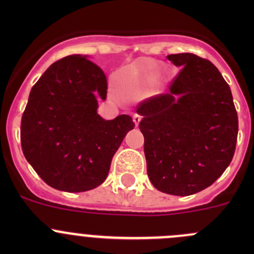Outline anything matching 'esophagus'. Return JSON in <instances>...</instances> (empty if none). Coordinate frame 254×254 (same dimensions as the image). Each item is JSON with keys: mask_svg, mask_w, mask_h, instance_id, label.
I'll list each match as a JSON object with an SVG mask.
<instances>
[{"mask_svg": "<svg viewBox=\"0 0 254 254\" xmlns=\"http://www.w3.org/2000/svg\"><path fill=\"white\" fill-rule=\"evenodd\" d=\"M132 120H134V123H135V125H139V123L141 122V115H139V114H134V117H132Z\"/></svg>", "mask_w": 254, "mask_h": 254, "instance_id": "1", "label": "esophagus"}]
</instances>
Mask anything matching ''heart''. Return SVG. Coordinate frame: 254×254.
<instances>
[{"label":"heart","mask_w":254,"mask_h":254,"mask_svg":"<svg viewBox=\"0 0 254 254\" xmlns=\"http://www.w3.org/2000/svg\"><path fill=\"white\" fill-rule=\"evenodd\" d=\"M158 63L156 61H135L127 68L122 70V72L118 75V83H119L120 91L124 96L130 97H136L139 96V89L134 86V81L146 73L145 68L148 67H158ZM123 89L122 90L121 88Z\"/></svg>","instance_id":"heart-1"}]
</instances>
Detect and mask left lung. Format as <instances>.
<instances>
[{
  "instance_id": "left-lung-1",
  "label": "left lung",
  "mask_w": 254,
  "mask_h": 254,
  "mask_svg": "<svg viewBox=\"0 0 254 254\" xmlns=\"http://www.w3.org/2000/svg\"><path fill=\"white\" fill-rule=\"evenodd\" d=\"M167 59L182 67L170 92L145 99L136 112L151 183L186 196L211 186L229 167L238 118L231 89L214 64L189 53Z\"/></svg>"
}]
</instances>
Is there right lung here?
<instances>
[{
  "label": "right lung",
  "mask_w": 254,
  "mask_h": 254,
  "mask_svg": "<svg viewBox=\"0 0 254 254\" xmlns=\"http://www.w3.org/2000/svg\"><path fill=\"white\" fill-rule=\"evenodd\" d=\"M103 70L86 56L54 63L30 91L20 122L24 157L59 190H91L106 181L112 158L135 124L123 114L104 120L97 97L107 98Z\"/></svg>",
  "instance_id": "right-lung-1"
}]
</instances>
